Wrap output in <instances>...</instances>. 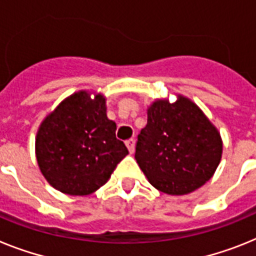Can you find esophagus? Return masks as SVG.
<instances>
[{"instance_id":"34e87169","label":"esophagus","mask_w":256,"mask_h":256,"mask_svg":"<svg viewBox=\"0 0 256 256\" xmlns=\"http://www.w3.org/2000/svg\"><path fill=\"white\" fill-rule=\"evenodd\" d=\"M126 146H128V150L130 153H134L135 152V140L134 139H128L126 142Z\"/></svg>"}]
</instances>
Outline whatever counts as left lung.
I'll list each match as a JSON object with an SVG mask.
<instances>
[{
	"label": "left lung",
	"instance_id": "8db88e82",
	"mask_svg": "<svg viewBox=\"0 0 256 256\" xmlns=\"http://www.w3.org/2000/svg\"><path fill=\"white\" fill-rule=\"evenodd\" d=\"M156 99L138 135L135 160L148 182L166 194H188L211 179L223 153L220 132L190 98Z\"/></svg>",
	"mask_w": 256,
	"mask_h": 256
}]
</instances>
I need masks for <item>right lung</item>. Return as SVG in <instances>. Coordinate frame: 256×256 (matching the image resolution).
Masks as SVG:
<instances>
[{"label":"right lung","mask_w":256,"mask_h":256,"mask_svg":"<svg viewBox=\"0 0 256 256\" xmlns=\"http://www.w3.org/2000/svg\"><path fill=\"white\" fill-rule=\"evenodd\" d=\"M116 128L103 94L91 98L81 90L66 98L36 134V158L48 183L70 196L91 194L104 186L128 154Z\"/></svg>","instance_id":"obj_1"}]
</instances>
